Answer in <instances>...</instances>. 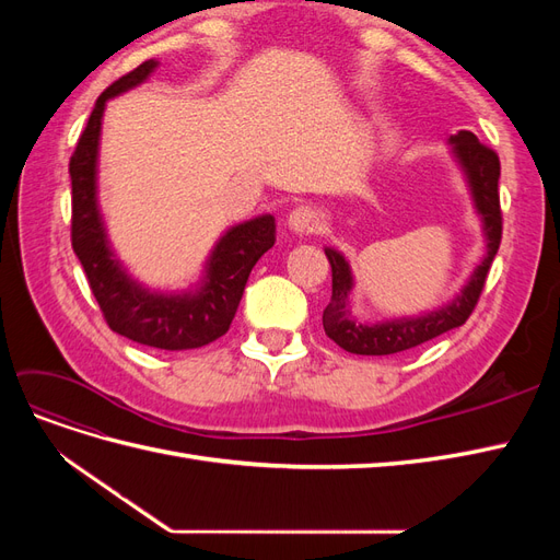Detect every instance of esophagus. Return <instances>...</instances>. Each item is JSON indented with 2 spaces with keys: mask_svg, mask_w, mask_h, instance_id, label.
<instances>
[{
  "mask_svg": "<svg viewBox=\"0 0 560 560\" xmlns=\"http://www.w3.org/2000/svg\"><path fill=\"white\" fill-rule=\"evenodd\" d=\"M317 224H319V214L308 206H299L290 212V217H287V226H290V231L296 235L313 233Z\"/></svg>",
  "mask_w": 560,
  "mask_h": 560,
  "instance_id": "34e87169",
  "label": "esophagus"
}]
</instances>
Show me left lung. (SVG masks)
<instances>
[{"label":"left lung","mask_w":560,"mask_h":560,"mask_svg":"<svg viewBox=\"0 0 560 560\" xmlns=\"http://www.w3.org/2000/svg\"><path fill=\"white\" fill-rule=\"evenodd\" d=\"M448 151L463 173L471 206L481 219V233L486 252L483 259L471 270L451 301L442 303L439 308L425 311L420 315H401L378 322H362L352 313V290L354 276L343 252L325 247L327 259L331 264V301L322 315L325 334L336 346L352 354H395L411 350L420 343L432 341L455 327L467 322L483 290L488 268L493 264L500 238H502V214H500V159L495 151H490L479 142V138L469 130H460L448 140Z\"/></svg>","instance_id":"left-lung-1"}]
</instances>
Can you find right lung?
I'll use <instances>...</instances> for the list:
<instances>
[{
    "instance_id": "obj_1",
    "label": "right lung",
    "mask_w": 560,
    "mask_h": 560,
    "mask_svg": "<svg viewBox=\"0 0 560 560\" xmlns=\"http://www.w3.org/2000/svg\"><path fill=\"white\" fill-rule=\"evenodd\" d=\"M159 65V60L142 62L97 97L70 161L72 247L107 325L116 334L149 348L191 350L229 331L254 264L276 243V219L273 214H259L229 226L212 245L200 278L186 290H151L130 276L112 247L100 210V138L109 100L142 86Z\"/></svg>"
}]
</instances>
